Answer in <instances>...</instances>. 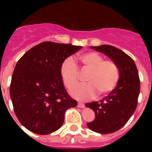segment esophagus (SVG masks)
I'll return each instance as SVG.
<instances>
[{"mask_svg":"<svg viewBox=\"0 0 152 152\" xmlns=\"http://www.w3.org/2000/svg\"><path fill=\"white\" fill-rule=\"evenodd\" d=\"M77 106H78L79 108H83V107H84V104H83V102H78Z\"/></svg>","mask_w":152,"mask_h":152,"instance_id":"esophagus-1","label":"esophagus"}]
</instances>
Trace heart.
<instances>
[{"label":"heart","mask_w":152,"mask_h":152,"mask_svg":"<svg viewBox=\"0 0 152 152\" xmlns=\"http://www.w3.org/2000/svg\"><path fill=\"white\" fill-rule=\"evenodd\" d=\"M79 61L83 69L90 70L86 77L88 82L83 84L73 86L78 83V68L72 57H68L62 62L60 73L64 86L68 89L73 88L70 94L78 100H88L95 98L97 91L100 95H107L114 90L119 80V69L115 62L104 60L101 54L96 52L83 53L79 57Z\"/></svg>","instance_id":"obj_1"}]
</instances>
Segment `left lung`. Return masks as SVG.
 <instances>
[{
	"label": "left lung",
	"instance_id": "left-lung-1",
	"mask_svg": "<svg viewBox=\"0 0 152 152\" xmlns=\"http://www.w3.org/2000/svg\"><path fill=\"white\" fill-rule=\"evenodd\" d=\"M91 48L103 53L119 69V80L114 90L100 101L85 104L95 113V119L87 124L88 127L94 132L108 134L121 129L134 113L140 81L134 61L122 50L110 45Z\"/></svg>",
	"mask_w": 152,
	"mask_h": 152
}]
</instances>
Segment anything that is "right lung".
<instances>
[{
	"instance_id": "1",
	"label": "right lung",
	"mask_w": 152,
	"mask_h": 152,
	"mask_svg": "<svg viewBox=\"0 0 152 152\" xmlns=\"http://www.w3.org/2000/svg\"><path fill=\"white\" fill-rule=\"evenodd\" d=\"M81 48L44 42L17 61L10 96L18 120L29 131L40 135L57 131L64 122L65 111L77 106L64 88L60 68L64 60Z\"/></svg>"
}]
</instances>
